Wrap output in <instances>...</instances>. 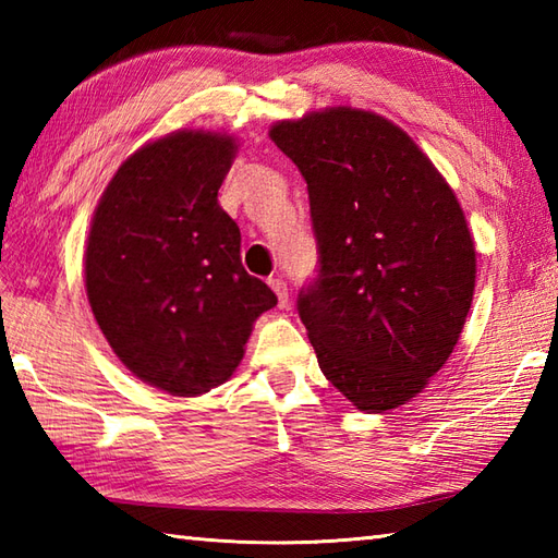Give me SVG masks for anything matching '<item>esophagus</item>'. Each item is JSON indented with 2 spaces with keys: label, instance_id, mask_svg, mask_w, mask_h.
<instances>
[{
  "label": "esophagus",
  "instance_id": "esophagus-1",
  "mask_svg": "<svg viewBox=\"0 0 558 558\" xmlns=\"http://www.w3.org/2000/svg\"><path fill=\"white\" fill-rule=\"evenodd\" d=\"M268 286L272 288V292L278 294V306H282V310H286L288 302H290V294H288V282L282 280V278H270V280H268Z\"/></svg>",
  "mask_w": 558,
  "mask_h": 558
}]
</instances>
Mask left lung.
Here are the masks:
<instances>
[{
    "label": "left lung",
    "mask_w": 558,
    "mask_h": 558,
    "mask_svg": "<svg viewBox=\"0 0 558 558\" xmlns=\"http://www.w3.org/2000/svg\"><path fill=\"white\" fill-rule=\"evenodd\" d=\"M270 138L310 189L318 276L298 310L318 366L362 412L405 405L450 357L475 292L453 189L376 112H310Z\"/></svg>",
    "instance_id": "left-lung-1"
}]
</instances>
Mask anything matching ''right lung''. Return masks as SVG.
I'll return each mask as SVG.
<instances>
[{
	"instance_id": "1",
	"label": "right lung",
	"mask_w": 558,
	"mask_h": 558,
	"mask_svg": "<svg viewBox=\"0 0 558 558\" xmlns=\"http://www.w3.org/2000/svg\"><path fill=\"white\" fill-rule=\"evenodd\" d=\"M236 144L174 132L129 156L100 196L86 246L93 316L129 372L192 398L228 381L278 298L242 266L218 204Z\"/></svg>"
}]
</instances>
